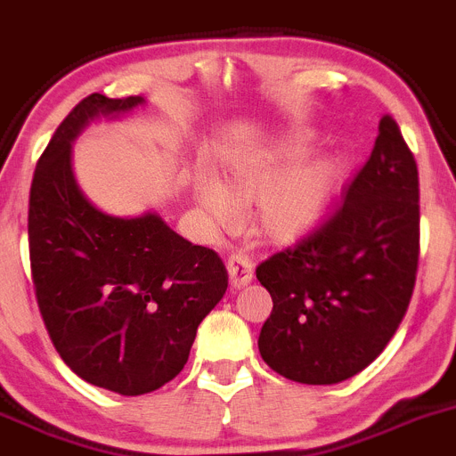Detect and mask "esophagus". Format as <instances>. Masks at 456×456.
<instances>
[{"mask_svg": "<svg viewBox=\"0 0 456 456\" xmlns=\"http://www.w3.org/2000/svg\"><path fill=\"white\" fill-rule=\"evenodd\" d=\"M227 272H229V281H232L233 290H240L252 281L254 276V263L252 258L245 256V254H232L227 261Z\"/></svg>", "mask_w": 456, "mask_h": 456, "instance_id": "esophagus-1", "label": "esophagus"}]
</instances>
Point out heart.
Listing matches in <instances>:
<instances>
[{
	"label": "heart",
	"mask_w": 456,
	"mask_h": 456,
	"mask_svg": "<svg viewBox=\"0 0 456 456\" xmlns=\"http://www.w3.org/2000/svg\"><path fill=\"white\" fill-rule=\"evenodd\" d=\"M305 148L304 137H288L270 151L245 155L233 161L223 186L214 180L198 184V200L220 224L236 220V208L254 204V227L274 242L304 236L324 216L338 191L342 161L338 157H314L286 168Z\"/></svg>",
	"instance_id": "heart-1"
}]
</instances>
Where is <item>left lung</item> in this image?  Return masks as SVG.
I'll return each instance as SVG.
<instances>
[{
	"label": "left lung",
	"mask_w": 456,
	"mask_h": 456,
	"mask_svg": "<svg viewBox=\"0 0 456 456\" xmlns=\"http://www.w3.org/2000/svg\"><path fill=\"white\" fill-rule=\"evenodd\" d=\"M419 168L401 127L380 118L371 157L342 204L297 245L256 267L272 297L258 351L304 385L353 378L385 351L419 270Z\"/></svg>",
	"instance_id": "8db88e82"
}]
</instances>
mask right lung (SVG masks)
I'll use <instances>...</instances> for the list:
<instances>
[{
	"label": "right lung",
	"mask_w": 456,
	"mask_h": 456,
	"mask_svg": "<svg viewBox=\"0 0 456 456\" xmlns=\"http://www.w3.org/2000/svg\"><path fill=\"white\" fill-rule=\"evenodd\" d=\"M142 103L103 94L80 101L42 152L28 198L33 288L51 342L76 376L121 395L151 394L184 369L229 281L214 249L151 211L105 214L76 184L74 139L94 118Z\"/></svg>",
	"instance_id": "obj_1"
}]
</instances>
